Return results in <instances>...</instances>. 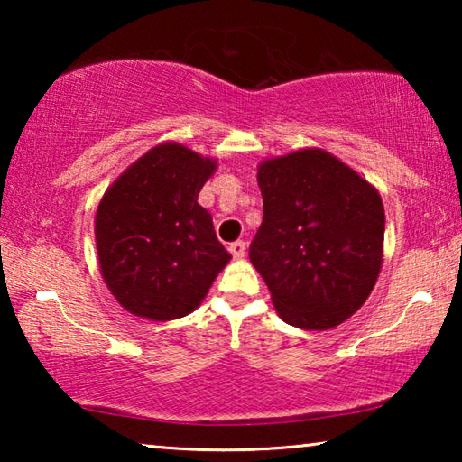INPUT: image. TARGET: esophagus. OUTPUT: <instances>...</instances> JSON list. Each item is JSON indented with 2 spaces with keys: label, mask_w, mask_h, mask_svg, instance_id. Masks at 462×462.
Segmentation results:
<instances>
[{
  "label": "esophagus",
  "mask_w": 462,
  "mask_h": 462,
  "mask_svg": "<svg viewBox=\"0 0 462 462\" xmlns=\"http://www.w3.org/2000/svg\"><path fill=\"white\" fill-rule=\"evenodd\" d=\"M228 250L232 253L234 259H242V256L246 254V245L242 240H236V242H232V245L228 246Z\"/></svg>",
  "instance_id": "34e87169"
}]
</instances>
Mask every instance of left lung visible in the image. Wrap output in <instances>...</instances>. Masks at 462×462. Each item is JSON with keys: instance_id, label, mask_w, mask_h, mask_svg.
<instances>
[{"instance_id": "left-lung-1", "label": "left lung", "mask_w": 462, "mask_h": 462, "mask_svg": "<svg viewBox=\"0 0 462 462\" xmlns=\"http://www.w3.org/2000/svg\"><path fill=\"white\" fill-rule=\"evenodd\" d=\"M263 224L248 256L283 322L342 324L373 291L383 261L379 193L336 156L306 148L259 167Z\"/></svg>"}]
</instances>
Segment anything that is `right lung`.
<instances>
[{
	"mask_svg": "<svg viewBox=\"0 0 462 462\" xmlns=\"http://www.w3.org/2000/svg\"><path fill=\"white\" fill-rule=\"evenodd\" d=\"M212 159L181 144L154 146L106 191L96 242L106 285L130 314L167 322L199 306L230 261L198 203Z\"/></svg>",
	"mask_w": 462,
	"mask_h": 462,
	"instance_id": "obj_1",
	"label": "right lung"
}]
</instances>
